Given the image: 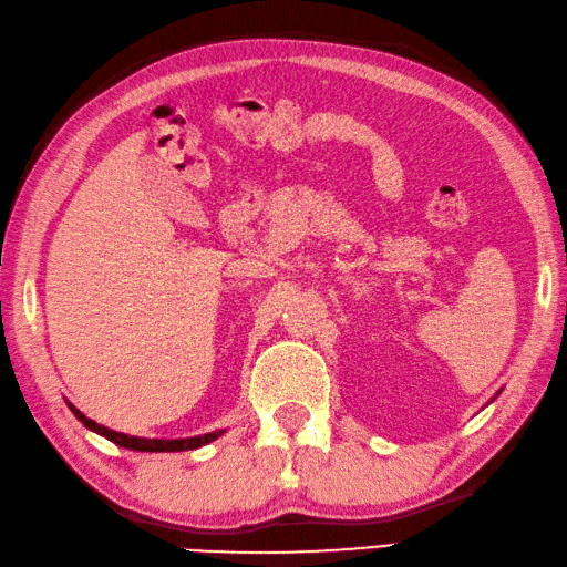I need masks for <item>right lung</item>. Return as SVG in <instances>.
<instances>
[{
  "label": "right lung",
  "mask_w": 567,
  "mask_h": 567,
  "mask_svg": "<svg viewBox=\"0 0 567 567\" xmlns=\"http://www.w3.org/2000/svg\"><path fill=\"white\" fill-rule=\"evenodd\" d=\"M71 406V411L75 413L78 421H83V425H87L90 431H95L100 435H105L107 441L117 443L122 447H130V450H138V453H181V450H193V447H200V445H207L213 443L215 437L223 435V431L219 433H207V435H195V437H181V441H156V437H136V435H124V433H117V431H110L105 429V425L95 423L92 419H87L85 413H80L73 403H68Z\"/></svg>",
  "instance_id": "add662e5"
}]
</instances>
